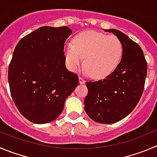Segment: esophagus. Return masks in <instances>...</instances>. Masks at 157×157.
I'll use <instances>...</instances> for the list:
<instances>
[{"instance_id": "obj_1", "label": "esophagus", "mask_w": 157, "mask_h": 157, "mask_svg": "<svg viewBox=\"0 0 157 157\" xmlns=\"http://www.w3.org/2000/svg\"><path fill=\"white\" fill-rule=\"evenodd\" d=\"M78 82H79V84H85V82H86L84 78H82L81 77L78 78Z\"/></svg>"}]
</instances>
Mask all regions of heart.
<instances>
[{
	"mask_svg": "<svg viewBox=\"0 0 157 157\" xmlns=\"http://www.w3.org/2000/svg\"><path fill=\"white\" fill-rule=\"evenodd\" d=\"M123 46L115 35H106L95 31H86L76 35L74 44L68 42L64 48L66 66L77 71L84 63L87 71L95 78L111 74L122 59Z\"/></svg>",
	"mask_w": 157,
	"mask_h": 157,
	"instance_id": "b5f03b06",
	"label": "heart"
}]
</instances>
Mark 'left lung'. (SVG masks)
I'll use <instances>...</instances> for the list:
<instances>
[{
	"label": "left lung",
	"mask_w": 157,
	"mask_h": 157,
	"mask_svg": "<svg viewBox=\"0 0 157 157\" xmlns=\"http://www.w3.org/2000/svg\"><path fill=\"white\" fill-rule=\"evenodd\" d=\"M122 42L123 53L116 69L102 80L87 82L85 111L95 122L112 124L124 119L138 104L144 89L147 63L143 52L124 33L105 30Z\"/></svg>",
	"instance_id": "left-lung-1"
}]
</instances>
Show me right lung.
<instances>
[{"label": "right lung", "mask_w": 157, "mask_h": 157, "mask_svg": "<svg viewBox=\"0 0 157 157\" xmlns=\"http://www.w3.org/2000/svg\"><path fill=\"white\" fill-rule=\"evenodd\" d=\"M72 31L43 26L17 43L8 68L10 94L21 114L36 124L57 119L78 85L66 68L64 45Z\"/></svg>", "instance_id": "add662e5"}]
</instances>
